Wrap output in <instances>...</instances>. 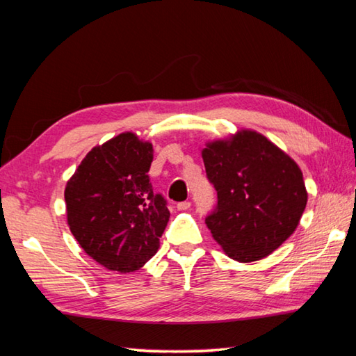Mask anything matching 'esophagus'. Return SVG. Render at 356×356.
Returning a JSON list of instances; mask_svg holds the SVG:
<instances>
[{"instance_id":"1","label":"esophagus","mask_w":356,"mask_h":356,"mask_svg":"<svg viewBox=\"0 0 356 356\" xmlns=\"http://www.w3.org/2000/svg\"><path fill=\"white\" fill-rule=\"evenodd\" d=\"M191 207V202H188V200H184V202H179L177 204V210L179 211H184V210H188Z\"/></svg>"}]
</instances>
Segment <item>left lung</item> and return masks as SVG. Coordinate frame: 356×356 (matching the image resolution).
Instances as JSON below:
<instances>
[{
    "label": "left lung",
    "instance_id": "8db88e82",
    "mask_svg": "<svg viewBox=\"0 0 356 356\" xmlns=\"http://www.w3.org/2000/svg\"><path fill=\"white\" fill-rule=\"evenodd\" d=\"M218 204L205 218L215 240L236 261L268 257L294 234L307 207L300 168L254 131L216 140L202 149Z\"/></svg>",
    "mask_w": 356,
    "mask_h": 356
}]
</instances>
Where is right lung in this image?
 Returning <instances> with one entry per match:
<instances>
[{"mask_svg": "<svg viewBox=\"0 0 356 356\" xmlns=\"http://www.w3.org/2000/svg\"><path fill=\"white\" fill-rule=\"evenodd\" d=\"M154 149L132 132L95 146L67 182L71 234L102 266L134 273L157 254L170 221L166 199L154 193Z\"/></svg>", "mask_w": 356, "mask_h": 356, "instance_id": "obj_1", "label": "right lung"}]
</instances>
